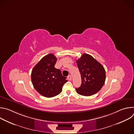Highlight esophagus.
Segmentation results:
<instances>
[{
  "label": "esophagus",
  "mask_w": 134,
  "mask_h": 134,
  "mask_svg": "<svg viewBox=\"0 0 134 134\" xmlns=\"http://www.w3.org/2000/svg\"><path fill=\"white\" fill-rule=\"evenodd\" d=\"M67 79H68V80L69 81H71V79H72L71 75H68V77H67Z\"/></svg>",
  "instance_id": "34e87169"
}]
</instances>
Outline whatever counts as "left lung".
I'll return each mask as SVG.
<instances>
[{
    "label": "left lung",
    "mask_w": 134,
    "mask_h": 134,
    "mask_svg": "<svg viewBox=\"0 0 134 134\" xmlns=\"http://www.w3.org/2000/svg\"><path fill=\"white\" fill-rule=\"evenodd\" d=\"M76 63L82 79L81 85L76 88V92L83 96H91L97 93L105 83V71L103 66L86 53H83Z\"/></svg>",
    "instance_id": "obj_1"
}]
</instances>
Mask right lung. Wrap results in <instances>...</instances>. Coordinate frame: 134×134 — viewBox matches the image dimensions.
Here are the masks:
<instances>
[{
  "instance_id": "obj_1",
  "label": "right lung",
  "mask_w": 134,
  "mask_h": 134,
  "mask_svg": "<svg viewBox=\"0 0 134 134\" xmlns=\"http://www.w3.org/2000/svg\"><path fill=\"white\" fill-rule=\"evenodd\" d=\"M57 60L54 54H48L43 57L32 71L31 80L34 87L47 98L60 94L64 84L67 82L60 70L54 67Z\"/></svg>"
}]
</instances>
